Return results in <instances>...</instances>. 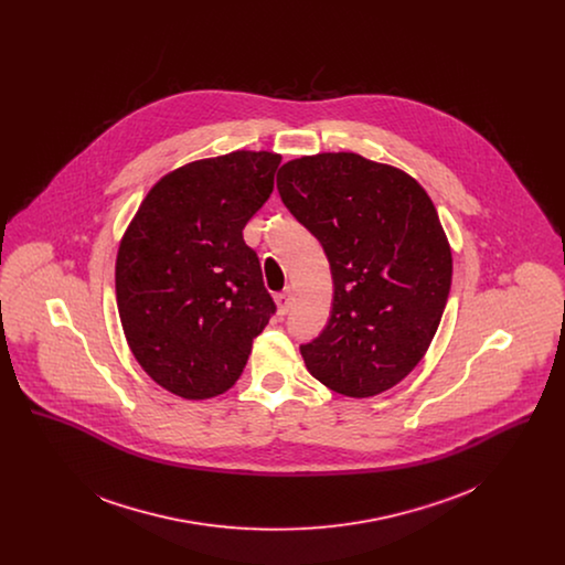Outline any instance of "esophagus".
Segmentation results:
<instances>
[{
	"instance_id": "34e87169",
	"label": "esophagus",
	"mask_w": 565,
	"mask_h": 565,
	"mask_svg": "<svg viewBox=\"0 0 565 565\" xmlns=\"http://www.w3.org/2000/svg\"><path fill=\"white\" fill-rule=\"evenodd\" d=\"M275 302H277V311L281 316H286L290 311V307H292V292L290 290L279 292V295L275 296Z\"/></svg>"
}]
</instances>
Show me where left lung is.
<instances>
[{
  "mask_svg": "<svg viewBox=\"0 0 565 565\" xmlns=\"http://www.w3.org/2000/svg\"><path fill=\"white\" fill-rule=\"evenodd\" d=\"M277 190L322 243L334 284L328 326L300 345L307 371L350 398L394 387L426 355L451 290V247L428 192L353 152L288 161Z\"/></svg>",
  "mask_w": 565,
  "mask_h": 565,
  "instance_id": "obj_1",
  "label": "left lung"
}]
</instances>
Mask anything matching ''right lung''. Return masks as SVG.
<instances>
[{"label":"right lung","mask_w":565,"mask_h":565,"mask_svg":"<svg viewBox=\"0 0 565 565\" xmlns=\"http://www.w3.org/2000/svg\"><path fill=\"white\" fill-rule=\"evenodd\" d=\"M275 152L189 162L150 189L116 256V302L139 366L167 392L205 401L242 376L275 313L243 228L273 192Z\"/></svg>","instance_id":"add662e5"}]
</instances>
